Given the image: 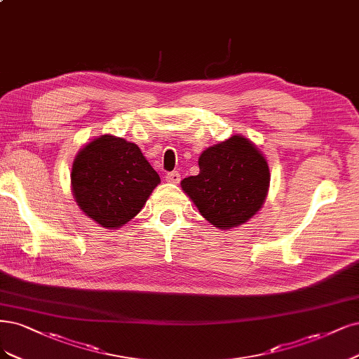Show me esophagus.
I'll list each match as a JSON object with an SVG mask.
<instances>
[{
	"label": "esophagus",
	"instance_id": "obj_1",
	"mask_svg": "<svg viewBox=\"0 0 359 359\" xmlns=\"http://www.w3.org/2000/svg\"><path fill=\"white\" fill-rule=\"evenodd\" d=\"M165 178H166V181H168V182H174V184H178V182L181 181V175L178 174L177 170H174V172H168Z\"/></svg>",
	"mask_w": 359,
	"mask_h": 359
}]
</instances>
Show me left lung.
I'll return each instance as SVG.
<instances>
[{
  "instance_id": "obj_1",
  "label": "left lung",
  "mask_w": 359,
  "mask_h": 359,
  "mask_svg": "<svg viewBox=\"0 0 359 359\" xmlns=\"http://www.w3.org/2000/svg\"><path fill=\"white\" fill-rule=\"evenodd\" d=\"M199 175L181 187L203 218L218 229L243 224L263 206L270 172L262 151L241 135L209 147L199 157Z\"/></svg>"
}]
</instances>
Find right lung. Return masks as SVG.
I'll list each match as a JSON object with an SVG mask.
<instances>
[{"label":"right lung","mask_w":359,"mask_h":359,"mask_svg":"<svg viewBox=\"0 0 359 359\" xmlns=\"http://www.w3.org/2000/svg\"><path fill=\"white\" fill-rule=\"evenodd\" d=\"M158 182V174L140 147L113 135L84 145L71 170L74 199L105 229H118L130 221Z\"/></svg>","instance_id":"obj_1"}]
</instances>
